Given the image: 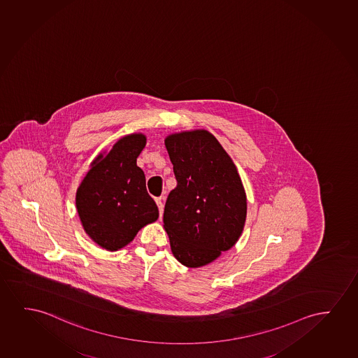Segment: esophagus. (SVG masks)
I'll return each instance as SVG.
<instances>
[{
	"label": "esophagus",
	"mask_w": 358,
	"mask_h": 358,
	"mask_svg": "<svg viewBox=\"0 0 358 358\" xmlns=\"http://www.w3.org/2000/svg\"><path fill=\"white\" fill-rule=\"evenodd\" d=\"M157 208H159V213H160V217H162V213H164V198H157Z\"/></svg>",
	"instance_id": "obj_1"
}]
</instances>
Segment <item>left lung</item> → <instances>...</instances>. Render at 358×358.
<instances>
[{
	"instance_id": "8db88e82",
	"label": "left lung",
	"mask_w": 358,
	"mask_h": 358,
	"mask_svg": "<svg viewBox=\"0 0 358 358\" xmlns=\"http://www.w3.org/2000/svg\"><path fill=\"white\" fill-rule=\"evenodd\" d=\"M177 186L167 196L164 229L172 255L187 268L217 259L238 241L247 216V196L237 167L206 129L165 138Z\"/></svg>"
}]
</instances>
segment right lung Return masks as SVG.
Masks as SVG:
<instances>
[{
	"label": "right lung",
	"mask_w": 358,
	"mask_h": 358,
	"mask_svg": "<svg viewBox=\"0 0 358 358\" xmlns=\"http://www.w3.org/2000/svg\"><path fill=\"white\" fill-rule=\"evenodd\" d=\"M145 144L143 133L120 138L113 149L94 159L77 189L76 206L84 231L103 250L126 247L138 231L159 217L145 175L137 166Z\"/></svg>",
	"instance_id": "right-lung-1"
}]
</instances>
